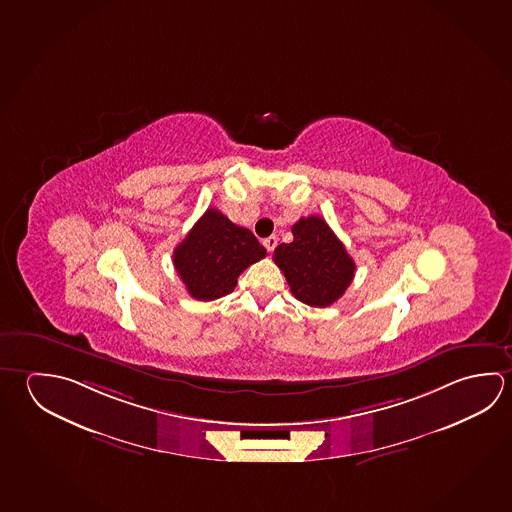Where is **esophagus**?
<instances>
[{"mask_svg": "<svg viewBox=\"0 0 512 512\" xmlns=\"http://www.w3.org/2000/svg\"><path fill=\"white\" fill-rule=\"evenodd\" d=\"M277 244L278 239L275 237V235H269V237L264 239V246H266V250H268V252H273V250L277 248Z\"/></svg>", "mask_w": 512, "mask_h": 512, "instance_id": "esophagus-1", "label": "esophagus"}]
</instances>
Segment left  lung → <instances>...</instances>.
Returning a JSON list of instances; mask_svg holds the SVG:
<instances>
[{"mask_svg":"<svg viewBox=\"0 0 512 512\" xmlns=\"http://www.w3.org/2000/svg\"><path fill=\"white\" fill-rule=\"evenodd\" d=\"M291 232L293 243L280 244L273 255L291 293L311 307L334 304L354 278V260L322 217H300Z\"/></svg>","mask_w":512,"mask_h":512,"instance_id":"obj_1","label":"left lung"}]
</instances>
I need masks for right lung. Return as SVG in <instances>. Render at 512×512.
<instances>
[{
	"label": "right lung",
	"mask_w": 512,
	"mask_h": 512,
	"mask_svg": "<svg viewBox=\"0 0 512 512\" xmlns=\"http://www.w3.org/2000/svg\"><path fill=\"white\" fill-rule=\"evenodd\" d=\"M174 268L196 300H216L234 291L237 278L266 248L217 208H208L174 250Z\"/></svg>",
	"instance_id": "1"
}]
</instances>
